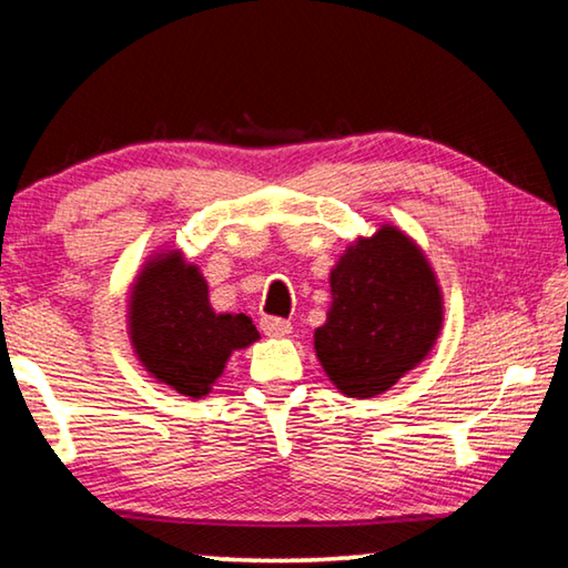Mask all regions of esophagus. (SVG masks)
<instances>
[{"mask_svg":"<svg viewBox=\"0 0 568 568\" xmlns=\"http://www.w3.org/2000/svg\"><path fill=\"white\" fill-rule=\"evenodd\" d=\"M261 331L265 335H271V338H287V335L293 333V325L283 318H263Z\"/></svg>","mask_w":568,"mask_h":568,"instance_id":"1","label":"esophagus"}]
</instances>
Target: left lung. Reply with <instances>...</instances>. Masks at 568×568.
I'll return each mask as SVG.
<instances>
[{
    "label": "left lung",
    "instance_id": "1",
    "mask_svg": "<svg viewBox=\"0 0 568 568\" xmlns=\"http://www.w3.org/2000/svg\"><path fill=\"white\" fill-rule=\"evenodd\" d=\"M331 307L315 358L343 396L390 390L428 358L444 331V291L428 255L396 225L358 235L331 267Z\"/></svg>",
    "mask_w": 568,
    "mask_h": 568
}]
</instances>
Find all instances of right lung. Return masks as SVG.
<instances>
[{"mask_svg": "<svg viewBox=\"0 0 568 568\" xmlns=\"http://www.w3.org/2000/svg\"><path fill=\"white\" fill-rule=\"evenodd\" d=\"M128 338L150 378L197 400L213 390L230 355L261 333L245 313H215L200 267L168 247L155 250L130 285Z\"/></svg>", "mask_w": 568, "mask_h": 568, "instance_id": "obj_1", "label": "right lung"}]
</instances>
